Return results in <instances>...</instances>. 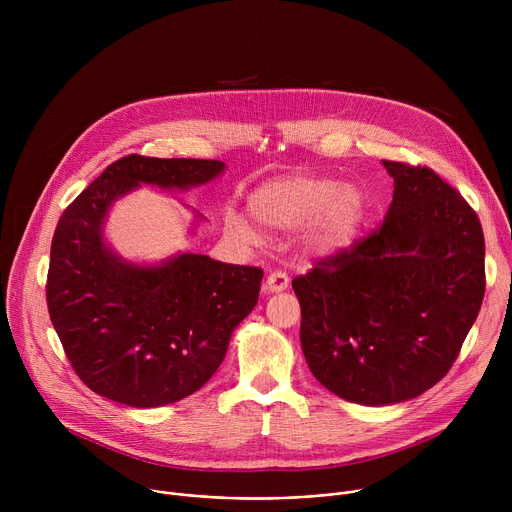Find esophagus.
I'll list each match as a JSON object with an SVG mask.
<instances>
[{"instance_id": "34e87169", "label": "esophagus", "mask_w": 512, "mask_h": 512, "mask_svg": "<svg viewBox=\"0 0 512 512\" xmlns=\"http://www.w3.org/2000/svg\"><path fill=\"white\" fill-rule=\"evenodd\" d=\"M289 285V277L283 271H273L265 279V289L271 291V294H277V291H283Z\"/></svg>"}]
</instances>
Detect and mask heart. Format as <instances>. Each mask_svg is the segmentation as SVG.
<instances>
[{
    "instance_id": "heart-1",
    "label": "heart",
    "mask_w": 512,
    "mask_h": 512,
    "mask_svg": "<svg viewBox=\"0 0 512 512\" xmlns=\"http://www.w3.org/2000/svg\"><path fill=\"white\" fill-rule=\"evenodd\" d=\"M251 214L265 227L298 229L302 247L312 255H332L344 249L362 218L364 200L352 186L332 178L291 176L261 186L249 200ZM231 227L253 239L255 231L241 218Z\"/></svg>"
}]
</instances>
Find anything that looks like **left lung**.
Here are the masks:
<instances>
[{
    "instance_id": "left-lung-1",
    "label": "left lung",
    "mask_w": 512,
    "mask_h": 512,
    "mask_svg": "<svg viewBox=\"0 0 512 512\" xmlns=\"http://www.w3.org/2000/svg\"><path fill=\"white\" fill-rule=\"evenodd\" d=\"M383 164L395 180L383 223L291 281L310 371L360 405L401 403L442 381L486 289L474 208L427 166Z\"/></svg>"
}]
</instances>
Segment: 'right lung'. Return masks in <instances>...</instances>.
<instances>
[{
  "label": "right lung",
  "mask_w": 512,
  "mask_h": 512,
  "mask_svg": "<svg viewBox=\"0 0 512 512\" xmlns=\"http://www.w3.org/2000/svg\"><path fill=\"white\" fill-rule=\"evenodd\" d=\"M218 160L131 154L109 164L62 212L46 279L52 326L79 379L131 407L198 391L221 367L237 324L259 300L261 267L182 253L158 267L115 257L103 218L139 184L190 188L223 172Z\"/></svg>",
  "instance_id": "right-lung-1"
}]
</instances>
